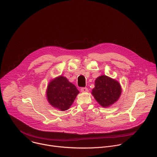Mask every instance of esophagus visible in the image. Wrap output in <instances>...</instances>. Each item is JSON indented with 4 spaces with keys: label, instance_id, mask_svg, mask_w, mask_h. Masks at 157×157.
<instances>
[{
    "label": "esophagus",
    "instance_id": "obj_1",
    "mask_svg": "<svg viewBox=\"0 0 157 157\" xmlns=\"http://www.w3.org/2000/svg\"><path fill=\"white\" fill-rule=\"evenodd\" d=\"M81 91L82 93H87V92H88V89L86 87H82L81 89Z\"/></svg>",
    "mask_w": 157,
    "mask_h": 157
}]
</instances>
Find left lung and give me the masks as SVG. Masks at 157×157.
Masks as SVG:
<instances>
[{
    "mask_svg": "<svg viewBox=\"0 0 157 157\" xmlns=\"http://www.w3.org/2000/svg\"><path fill=\"white\" fill-rule=\"evenodd\" d=\"M94 86L91 94L103 107H109L114 104L122 93L120 83L105 75L98 77L95 80Z\"/></svg>",
    "mask_w": 157,
    "mask_h": 157,
    "instance_id": "1",
    "label": "left lung"
}]
</instances>
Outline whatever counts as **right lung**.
<instances>
[{"label": "right lung", "mask_w": 157, "mask_h": 157, "mask_svg": "<svg viewBox=\"0 0 157 157\" xmlns=\"http://www.w3.org/2000/svg\"><path fill=\"white\" fill-rule=\"evenodd\" d=\"M79 93L76 87L61 75L49 82L46 95L52 107L64 111L71 107Z\"/></svg>", "instance_id": "right-lung-1"}]
</instances>
